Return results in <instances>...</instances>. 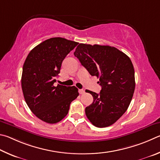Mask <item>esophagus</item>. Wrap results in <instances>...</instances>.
Listing matches in <instances>:
<instances>
[{
	"label": "esophagus",
	"mask_w": 160,
	"mask_h": 160,
	"mask_svg": "<svg viewBox=\"0 0 160 160\" xmlns=\"http://www.w3.org/2000/svg\"><path fill=\"white\" fill-rule=\"evenodd\" d=\"M78 93H79V94H83L85 93V91L83 90V89H79L78 90Z\"/></svg>",
	"instance_id": "obj_1"
}]
</instances>
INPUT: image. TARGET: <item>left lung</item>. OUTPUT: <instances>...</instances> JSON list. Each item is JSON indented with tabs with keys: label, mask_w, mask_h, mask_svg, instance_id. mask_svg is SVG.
<instances>
[{
	"label": "left lung",
	"mask_w": 160,
	"mask_h": 160,
	"mask_svg": "<svg viewBox=\"0 0 160 160\" xmlns=\"http://www.w3.org/2000/svg\"><path fill=\"white\" fill-rule=\"evenodd\" d=\"M91 76L99 78L100 93L91 91L93 101L85 109L86 115L96 127L113 124L124 114L135 90L132 62L116 48L80 43L74 52Z\"/></svg>",
	"instance_id": "left-lung-1"
}]
</instances>
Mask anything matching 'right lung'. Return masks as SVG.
<instances>
[{"label":"right lung","mask_w":160,"mask_h":160,"mask_svg":"<svg viewBox=\"0 0 160 160\" xmlns=\"http://www.w3.org/2000/svg\"><path fill=\"white\" fill-rule=\"evenodd\" d=\"M77 42L55 37L42 42L31 50L22 69V88L28 107L48 124L60 122L78 96L75 86H54L62 63Z\"/></svg>","instance_id":"add662e5"}]
</instances>
